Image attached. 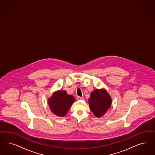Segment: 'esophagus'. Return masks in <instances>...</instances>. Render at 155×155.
<instances>
[{"label": "esophagus", "instance_id": "esophagus-1", "mask_svg": "<svg viewBox=\"0 0 155 155\" xmlns=\"http://www.w3.org/2000/svg\"><path fill=\"white\" fill-rule=\"evenodd\" d=\"M77 99L78 100H83V97H80V96H77Z\"/></svg>", "mask_w": 155, "mask_h": 155}]
</instances>
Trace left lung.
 Listing matches in <instances>:
<instances>
[{"label": "left lung", "mask_w": 155, "mask_h": 155, "mask_svg": "<svg viewBox=\"0 0 155 155\" xmlns=\"http://www.w3.org/2000/svg\"><path fill=\"white\" fill-rule=\"evenodd\" d=\"M90 109L96 117L104 115L111 104V99L105 91L95 90L89 98Z\"/></svg>", "instance_id": "1"}]
</instances>
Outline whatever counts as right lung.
<instances>
[{"label": "right lung", "instance_id": "right-lung-1", "mask_svg": "<svg viewBox=\"0 0 155 155\" xmlns=\"http://www.w3.org/2000/svg\"><path fill=\"white\" fill-rule=\"evenodd\" d=\"M75 100L73 96L68 95L65 91H59L52 96L48 100V104L54 114L63 117L67 114Z\"/></svg>", "mask_w": 155, "mask_h": 155}]
</instances>
